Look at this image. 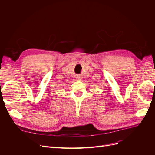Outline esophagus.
I'll list each match as a JSON object with an SVG mask.
<instances>
[{"label": "esophagus", "instance_id": "34e87169", "mask_svg": "<svg viewBox=\"0 0 155 155\" xmlns=\"http://www.w3.org/2000/svg\"><path fill=\"white\" fill-rule=\"evenodd\" d=\"M82 78H82L81 76H78L76 77V79H77L78 81H81V79H82Z\"/></svg>", "mask_w": 155, "mask_h": 155}]
</instances>
